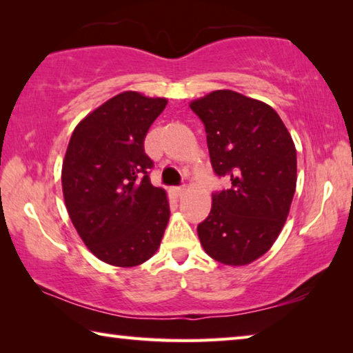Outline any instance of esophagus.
Here are the masks:
<instances>
[{"label":"esophagus","mask_w":353,"mask_h":353,"mask_svg":"<svg viewBox=\"0 0 353 353\" xmlns=\"http://www.w3.org/2000/svg\"><path fill=\"white\" fill-rule=\"evenodd\" d=\"M183 187H172L171 190H170V193H171V196L172 198H181V196L183 194Z\"/></svg>","instance_id":"obj_1"}]
</instances>
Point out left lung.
<instances>
[{"mask_svg":"<svg viewBox=\"0 0 353 353\" xmlns=\"http://www.w3.org/2000/svg\"><path fill=\"white\" fill-rule=\"evenodd\" d=\"M205 126L214 172L232 187L212 196L198 225L213 260L244 266L272 248L288 218L297 182L296 146L279 113L263 101L214 90L190 103Z\"/></svg>","mask_w":353,"mask_h":353,"instance_id":"1","label":"left lung"}]
</instances>
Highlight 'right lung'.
Segmentation results:
<instances>
[{
  "label": "right lung",
  "instance_id": "1",
  "mask_svg": "<svg viewBox=\"0 0 353 353\" xmlns=\"http://www.w3.org/2000/svg\"><path fill=\"white\" fill-rule=\"evenodd\" d=\"M168 104L123 92L82 118L62 163L65 205L88 250L132 268L157 252L170 221L166 191L149 182L145 137Z\"/></svg>",
  "mask_w": 353,
  "mask_h": 353
}]
</instances>
